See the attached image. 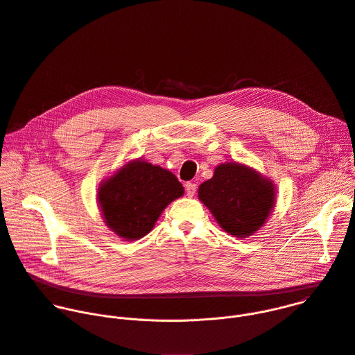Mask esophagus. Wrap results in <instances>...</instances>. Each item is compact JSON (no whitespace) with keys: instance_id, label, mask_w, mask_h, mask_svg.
<instances>
[{"instance_id":"obj_1","label":"esophagus","mask_w":355,"mask_h":355,"mask_svg":"<svg viewBox=\"0 0 355 355\" xmlns=\"http://www.w3.org/2000/svg\"><path fill=\"white\" fill-rule=\"evenodd\" d=\"M196 191V184L193 182H185V192L188 196H192Z\"/></svg>"}]
</instances>
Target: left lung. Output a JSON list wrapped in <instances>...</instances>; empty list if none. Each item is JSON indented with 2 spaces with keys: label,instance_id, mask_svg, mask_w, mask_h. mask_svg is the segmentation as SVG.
<instances>
[{
  "label": "left lung",
  "instance_id": "left-lung-1",
  "mask_svg": "<svg viewBox=\"0 0 355 355\" xmlns=\"http://www.w3.org/2000/svg\"><path fill=\"white\" fill-rule=\"evenodd\" d=\"M275 193L271 180L236 162L218 166L214 177L198 188V198L219 226L240 239L252 236L266 223Z\"/></svg>",
  "mask_w": 355,
  "mask_h": 355
}]
</instances>
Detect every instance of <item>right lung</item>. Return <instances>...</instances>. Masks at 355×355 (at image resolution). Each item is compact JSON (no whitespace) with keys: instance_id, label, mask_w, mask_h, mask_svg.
Returning <instances> with one entry per match:
<instances>
[{"instance_id":"obj_1","label":"right lung","mask_w":355,"mask_h":355,"mask_svg":"<svg viewBox=\"0 0 355 355\" xmlns=\"http://www.w3.org/2000/svg\"><path fill=\"white\" fill-rule=\"evenodd\" d=\"M184 195L177 177L141 159L129 162L98 188L105 225L125 240L146 236L168 204Z\"/></svg>"}]
</instances>
